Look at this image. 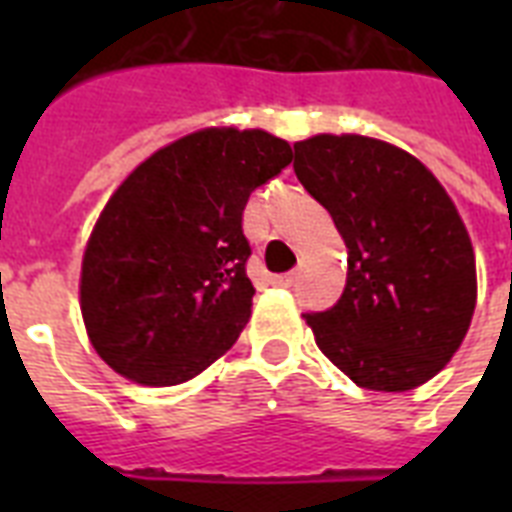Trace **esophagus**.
<instances>
[{"mask_svg":"<svg viewBox=\"0 0 512 512\" xmlns=\"http://www.w3.org/2000/svg\"><path fill=\"white\" fill-rule=\"evenodd\" d=\"M297 279V273H281V276H273V284L276 287H292Z\"/></svg>","mask_w":512,"mask_h":512,"instance_id":"esophagus-1","label":"esophagus"}]
</instances>
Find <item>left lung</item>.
<instances>
[{
  "mask_svg": "<svg viewBox=\"0 0 512 512\" xmlns=\"http://www.w3.org/2000/svg\"><path fill=\"white\" fill-rule=\"evenodd\" d=\"M295 172L348 247L340 303L305 313L319 350L358 388L401 393L433 380L460 350L478 297L452 196L417 156L353 132L297 140Z\"/></svg>",
  "mask_w": 512,
  "mask_h": 512,
  "instance_id": "left-lung-1",
  "label": "left lung"
}]
</instances>
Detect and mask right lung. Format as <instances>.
<instances>
[{
  "label": "right lung",
  "mask_w": 512,
  "mask_h": 512,
  "mask_svg": "<svg viewBox=\"0 0 512 512\" xmlns=\"http://www.w3.org/2000/svg\"><path fill=\"white\" fill-rule=\"evenodd\" d=\"M289 162L292 148L271 132L204 127L124 177L79 276L87 337L116 374L170 388L231 350L255 295L241 215Z\"/></svg>",
  "instance_id": "1"
}]
</instances>
